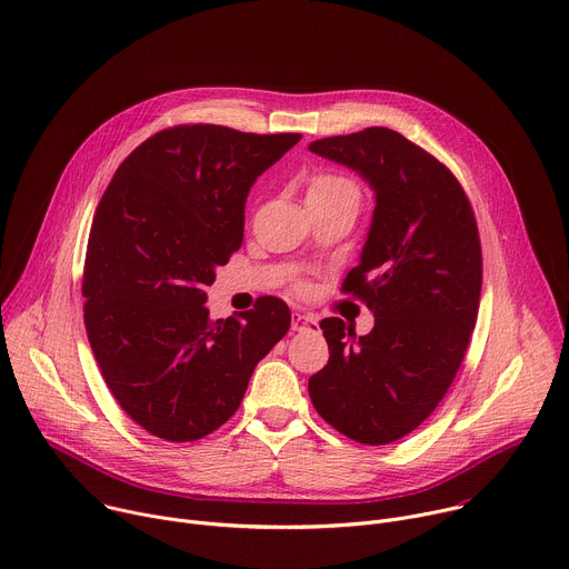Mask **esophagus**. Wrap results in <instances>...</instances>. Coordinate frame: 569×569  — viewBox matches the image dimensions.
<instances>
[{
  "label": "esophagus",
  "instance_id": "obj_1",
  "mask_svg": "<svg viewBox=\"0 0 569 569\" xmlns=\"http://www.w3.org/2000/svg\"><path fill=\"white\" fill-rule=\"evenodd\" d=\"M315 331L317 329V321L312 315H306L301 310L292 312V331Z\"/></svg>",
  "mask_w": 569,
  "mask_h": 569
}]
</instances>
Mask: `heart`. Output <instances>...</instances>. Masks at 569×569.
<instances>
[{"mask_svg":"<svg viewBox=\"0 0 569 569\" xmlns=\"http://www.w3.org/2000/svg\"><path fill=\"white\" fill-rule=\"evenodd\" d=\"M342 193H360L356 182L349 180L347 176L340 173H331V171H321L315 173L308 180V189H306V200H323V198H336Z\"/></svg>","mask_w":569,"mask_h":569,"instance_id":"obj_1","label":"heart"}]
</instances>
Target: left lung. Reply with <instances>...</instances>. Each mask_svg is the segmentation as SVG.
<instances>
[{"label": "left lung", "instance_id": "1", "mask_svg": "<svg viewBox=\"0 0 569 569\" xmlns=\"http://www.w3.org/2000/svg\"><path fill=\"white\" fill-rule=\"evenodd\" d=\"M308 148L376 191L360 263L342 283L376 323L356 338L340 317L319 321L331 358L308 393L338 432L385 446L437 410L461 367L481 292L477 220L450 169L396 130L365 128Z\"/></svg>", "mask_w": 569, "mask_h": 569}]
</instances>
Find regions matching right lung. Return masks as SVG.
<instances>
[{
    "label": "right lung",
    "mask_w": 569,
    "mask_h": 569,
    "mask_svg": "<svg viewBox=\"0 0 569 569\" xmlns=\"http://www.w3.org/2000/svg\"><path fill=\"white\" fill-rule=\"evenodd\" d=\"M299 139L213 123L159 130L121 161L97 207L88 340L121 410L159 439L196 441L229 421L290 329L277 297L211 321L204 288L240 248L252 184Z\"/></svg>",
    "instance_id": "add662e5"
}]
</instances>
